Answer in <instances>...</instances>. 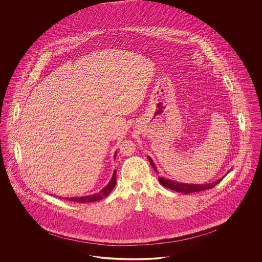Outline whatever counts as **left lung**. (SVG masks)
Segmentation results:
<instances>
[{"label":"left lung","instance_id":"obj_1","mask_svg":"<svg viewBox=\"0 0 262 262\" xmlns=\"http://www.w3.org/2000/svg\"><path fill=\"white\" fill-rule=\"evenodd\" d=\"M148 160H149L151 166L153 167V169L157 172V168L155 167V164L152 161V159L148 157ZM223 180L220 179L216 182H213V183H209V184H204V185H193V184H182V183H178V182H174V181H170L169 179H165V178H161L159 177V182L162 184V186L167 187V188H170L172 190L174 191H178V192H182V193H190V192H198V191H202V190H205V189H209L212 188L213 187H215L217 184H219L221 181Z\"/></svg>","mask_w":262,"mask_h":262}]
</instances>
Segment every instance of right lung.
Masks as SVG:
<instances>
[{
  "mask_svg": "<svg viewBox=\"0 0 262 262\" xmlns=\"http://www.w3.org/2000/svg\"><path fill=\"white\" fill-rule=\"evenodd\" d=\"M115 158H116V154H115ZM116 178H117V174H116V170H115L112 179L109 182V184L103 189H101L98 193H95L92 195H86V196H80V198H67L66 200L74 201V202H78V203H88V202L101 200L102 199L108 196V194L112 191L113 188L116 186V181H117Z\"/></svg>",
  "mask_w": 262,
  "mask_h": 262,
  "instance_id": "right-lung-1",
  "label": "right lung"
}]
</instances>
